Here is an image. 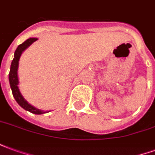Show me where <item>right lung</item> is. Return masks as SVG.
Masks as SVG:
<instances>
[{"label":"right lung","mask_w":155,"mask_h":155,"mask_svg":"<svg viewBox=\"0 0 155 155\" xmlns=\"http://www.w3.org/2000/svg\"><path fill=\"white\" fill-rule=\"evenodd\" d=\"M37 40H38L37 38H29L25 42H23L22 44L18 45V47L16 48L15 54H14V59H13L12 64H11V69H10V73H9V82H10V85H11V89L12 91L13 96L15 98L16 102L19 104V105H21L24 110L29 111L31 113H33V114H45V113H48L50 111H44L38 110L34 106H32L31 104H30L27 101H25L24 97L21 94L20 90H19L18 74H17L19 60H20V57L21 55L22 52L25 51L26 48L29 47L33 42H35Z\"/></svg>","instance_id":"1"}]
</instances>
